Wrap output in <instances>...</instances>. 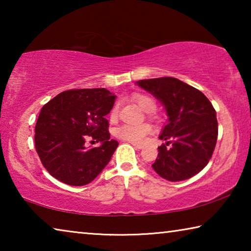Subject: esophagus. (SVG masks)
Wrapping results in <instances>:
<instances>
[{
	"mask_svg": "<svg viewBox=\"0 0 251 251\" xmlns=\"http://www.w3.org/2000/svg\"><path fill=\"white\" fill-rule=\"evenodd\" d=\"M129 144H131L135 148H138V150H142V148L144 147L143 144H139V143H134V142H130Z\"/></svg>",
	"mask_w": 251,
	"mask_h": 251,
	"instance_id": "obj_1",
	"label": "esophagus"
}]
</instances>
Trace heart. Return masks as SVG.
Segmentation results:
<instances>
[{"label":"heart","mask_w":251,"mask_h":251,"mask_svg":"<svg viewBox=\"0 0 251 251\" xmlns=\"http://www.w3.org/2000/svg\"><path fill=\"white\" fill-rule=\"evenodd\" d=\"M134 100L137 101V104L145 110V112L151 113L155 112L157 107L156 100L152 97L144 94H135ZM118 115V104H115L110 109L109 117L112 121H115ZM151 131V127L148 124H141V125H131V124H123L118 126L114 130V134L117 138H121L123 141L139 143L142 142L145 136Z\"/></svg>","instance_id":"heart-1"}]
</instances>
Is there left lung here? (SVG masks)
Wrapping results in <instances>:
<instances>
[{"instance_id": "left-lung-1", "label": "left lung", "mask_w": 251, "mask_h": 251, "mask_svg": "<svg viewBox=\"0 0 251 251\" xmlns=\"http://www.w3.org/2000/svg\"><path fill=\"white\" fill-rule=\"evenodd\" d=\"M137 83L163 103L169 117L159 136L166 144L158 147L151 167L169 181L189 179L205 168L217 143L214 106L201 91L175 77Z\"/></svg>"}]
</instances>
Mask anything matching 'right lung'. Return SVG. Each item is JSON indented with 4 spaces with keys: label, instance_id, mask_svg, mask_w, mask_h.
Returning a JSON list of instances; mask_svg holds the SVG:
<instances>
[{
    "label": "right lung",
    "instance_id": "obj_1",
    "mask_svg": "<svg viewBox=\"0 0 251 251\" xmlns=\"http://www.w3.org/2000/svg\"><path fill=\"white\" fill-rule=\"evenodd\" d=\"M115 95L106 88H83L59 93L41 109L35 126V148L44 168L70 186L90 184L116 151L109 139L108 121ZM100 141L88 149L86 142Z\"/></svg>",
    "mask_w": 251,
    "mask_h": 251
}]
</instances>
